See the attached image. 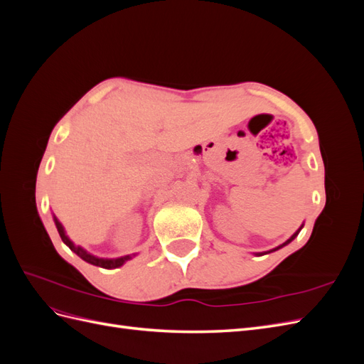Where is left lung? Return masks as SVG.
Returning a JSON list of instances; mask_svg holds the SVG:
<instances>
[{"label":"left lung","mask_w":364,"mask_h":364,"mask_svg":"<svg viewBox=\"0 0 364 364\" xmlns=\"http://www.w3.org/2000/svg\"><path fill=\"white\" fill-rule=\"evenodd\" d=\"M299 230H301V229H299ZM299 230H297V232H296V234H294V235H293V237H291V238H289V240H287V241H285V243H284V245H282V246H285V245H289V243H290V241H291V240H293V238H294V237H296V235H297V234H299ZM282 246H279V247H282ZM279 247H277V249H279ZM277 249H273V250H277Z\"/></svg>","instance_id":"obj_1"}]
</instances>
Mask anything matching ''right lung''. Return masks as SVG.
<instances>
[{
    "label": "right lung",
    "instance_id": "add662e5",
    "mask_svg": "<svg viewBox=\"0 0 364 364\" xmlns=\"http://www.w3.org/2000/svg\"><path fill=\"white\" fill-rule=\"evenodd\" d=\"M54 222H56V228H58V230H59V235H60V238H62L63 243L67 245L73 252H75L77 255H79L82 259H85L86 262L94 264V266L103 267V269H115V267L123 266V262H124V261H127V259L130 258V257H123V258H117V259H102V258H97V257L91 255V253H87L86 250H83L82 247H79V246H74V245L71 243V240H70L67 235H65V230H63L62 225L58 222V218H56V217H54Z\"/></svg>",
    "mask_w": 364,
    "mask_h": 364
}]
</instances>
